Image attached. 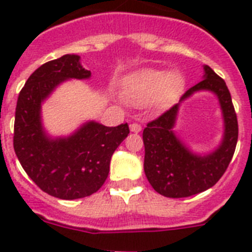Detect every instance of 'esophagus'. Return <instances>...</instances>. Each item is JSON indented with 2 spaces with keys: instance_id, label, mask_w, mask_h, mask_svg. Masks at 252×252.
<instances>
[{
  "instance_id": "1",
  "label": "esophagus",
  "mask_w": 252,
  "mask_h": 252,
  "mask_svg": "<svg viewBox=\"0 0 252 252\" xmlns=\"http://www.w3.org/2000/svg\"><path fill=\"white\" fill-rule=\"evenodd\" d=\"M130 130L132 131V132H140V131H141V125L131 124L130 125Z\"/></svg>"
}]
</instances>
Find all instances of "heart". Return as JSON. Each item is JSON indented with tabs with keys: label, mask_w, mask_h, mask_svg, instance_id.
<instances>
[{
	"label": "heart",
	"mask_w": 252,
	"mask_h": 252,
	"mask_svg": "<svg viewBox=\"0 0 252 252\" xmlns=\"http://www.w3.org/2000/svg\"><path fill=\"white\" fill-rule=\"evenodd\" d=\"M183 87L184 77L178 70L142 68L124 78L121 93L125 101L133 107H145L149 103L166 107L179 97Z\"/></svg>",
	"instance_id": "heart-1"
}]
</instances>
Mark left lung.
I'll return each instance as SVG.
<instances>
[{
  "label": "left lung",
  "mask_w": 252,
  "mask_h": 252,
  "mask_svg": "<svg viewBox=\"0 0 252 252\" xmlns=\"http://www.w3.org/2000/svg\"><path fill=\"white\" fill-rule=\"evenodd\" d=\"M203 69V81L189 88L179 103L149 122L142 132L145 175L151 187L164 197H190L209 189L221 179L235 153L239 125L230 91L212 68L204 65ZM199 90H209L218 95L225 124L220 146L204 156L193 153L172 131L180 103Z\"/></svg>",
  "instance_id": "8db88e82"
}]
</instances>
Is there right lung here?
Instances as JSON below:
<instances>
[{"instance_id":"obj_1","label":"right lung","mask_w":252,"mask_h":252,"mask_svg":"<svg viewBox=\"0 0 252 252\" xmlns=\"http://www.w3.org/2000/svg\"><path fill=\"white\" fill-rule=\"evenodd\" d=\"M81 57L66 54L43 64L29 77L17 98L13 149L31 180L48 194L78 199L103 186L112 154L130 133L127 124L107 127L83 124L66 137H50L41 124V103L68 79H88Z\"/></svg>"}]
</instances>
